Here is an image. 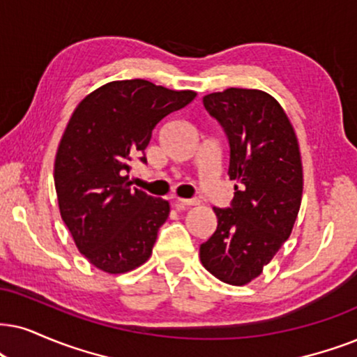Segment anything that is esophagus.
I'll return each mask as SVG.
<instances>
[{
  "label": "esophagus",
  "instance_id": "obj_1",
  "mask_svg": "<svg viewBox=\"0 0 357 357\" xmlns=\"http://www.w3.org/2000/svg\"><path fill=\"white\" fill-rule=\"evenodd\" d=\"M196 204H197L196 199H176L174 201V206L179 207V209H184V207H191Z\"/></svg>",
  "mask_w": 357,
  "mask_h": 357
}]
</instances>
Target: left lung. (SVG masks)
<instances>
[{
  "label": "left lung",
  "instance_id": "1",
  "mask_svg": "<svg viewBox=\"0 0 357 357\" xmlns=\"http://www.w3.org/2000/svg\"><path fill=\"white\" fill-rule=\"evenodd\" d=\"M231 148V207L199 249L202 265L220 282L247 285L290 237L303 194V166L295 130L267 92L231 87L202 98Z\"/></svg>",
  "mask_w": 357,
  "mask_h": 357
}]
</instances>
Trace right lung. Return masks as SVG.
<instances>
[{
    "label": "right lung",
    "mask_w": 357,
    "mask_h": 357,
    "mask_svg": "<svg viewBox=\"0 0 357 357\" xmlns=\"http://www.w3.org/2000/svg\"><path fill=\"white\" fill-rule=\"evenodd\" d=\"M196 97L148 80H115L72 114L54 163L59 211L80 254L116 275L150 259L169 204L130 188V161L145 153L155 126ZM139 160L145 163L146 158Z\"/></svg>",
    "instance_id": "right-lung-1"
}]
</instances>
